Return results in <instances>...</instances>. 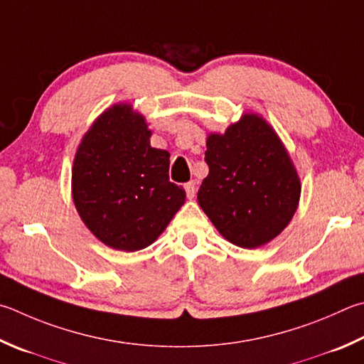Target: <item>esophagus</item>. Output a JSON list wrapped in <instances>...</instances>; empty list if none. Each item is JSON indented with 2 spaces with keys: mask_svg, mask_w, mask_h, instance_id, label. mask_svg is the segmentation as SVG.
<instances>
[{
  "mask_svg": "<svg viewBox=\"0 0 364 364\" xmlns=\"http://www.w3.org/2000/svg\"><path fill=\"white\" fill-rule=\"evenodd\" d=\"M184 189H186V194L189 199H193V197L196 196V191H197V181H189L184 184Z\"/></svg>",
  "mask_w": 364,
  "mask_h": 364,
  "instance_id": "esophagus-1",
  "label": "esophagus"
}]
</instances>
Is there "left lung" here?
<instances>
[{
  "label": "left lung",
  "instance_id": "left-lung-1",
  "mask_svg": "<svg viewBox=\"0 0 364 364\" xmlns=\"http://www.w3.org/2000/svg\"><path fill=\"white\" fill-rule=\"evenodd\" d=\"M208 176L197 200L220 234L242 248H257L291 221L301 183L274 129L245 114L224 135H210Z\"/></svg>",
  "mask_w": 364,
  "mask_h": 364
}]
</instances>
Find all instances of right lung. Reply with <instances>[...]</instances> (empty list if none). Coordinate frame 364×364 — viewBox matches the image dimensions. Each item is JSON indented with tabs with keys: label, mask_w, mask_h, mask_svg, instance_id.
<instances>
[{
	"label": "right lung",
	"mask_w": 364,
	"mask_h": 364,
	"mask_svg": "<svg viewBox=\"0 0 364 364\" xmlns=\"http://www.w3.org/2000/svg\"><path fill=\"white\" fill-rule=\"evenodd\" d=\"M151 130L130 105H114L84 135L73 165L79 216L105 245H151L186 199L170 181V154L151 148Z\"/></svg>",
	"instance_id": "obj_1"
}]
</instances>
